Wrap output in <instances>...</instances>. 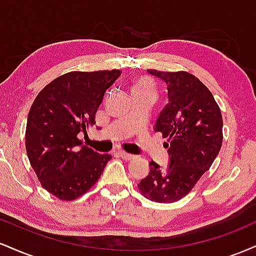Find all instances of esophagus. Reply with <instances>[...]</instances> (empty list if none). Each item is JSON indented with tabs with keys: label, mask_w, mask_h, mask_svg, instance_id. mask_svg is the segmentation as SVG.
I'll use <instances>...</instances> for the list:
<instances>
[{
	"label": "esophagus",
	"mask_w": 256,
	"mask_h": 256,
	"mask_svg": "<svg viewBox=\"0 0 256 256\" xmlns=\"http://www.w3.org/2000/svg\"><path fill=\"white\" fill-rule=\"evenodd\" d=\"M118 154H119V156L120 158H124V160H132V158H134V156L132 154H128V152H124V150H119L118 152Z\"/></svg>",
	"instance_id": "esophagus-1"
}]
</instances>
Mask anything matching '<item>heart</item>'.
I'll list each match as a JSON object with an SVG mask.
<instances>
[{"instance_id":"obj_1","label":"heart","mask_w":256,"mask_h":256,"mask_svg":"<svg viewBox=\"0 0 256 256\" xmlns=\"http://www.w3.org/2000/svg\"><path fill=\"white\" fill-rule=\"evenodd\" d=\"M155 86L152 80L149 77L142 76L138 77L132 85V92H152L154 94Z\"/></svg>"}]
</instances>
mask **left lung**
Masks as SVG:
<instances>
[{"label":"left lung","mask_w":256,"mask_h":256,"mask_svg":"<svg viewBox=\"0 0 256 256\" xmlns=\"http://www.w3.org/2000/svg\"><path fill=\"white\" fill-rule=\"evenodd\" d=\"M167 84L168 104L155 124L171 155L167 168L150 161V172L138 184L146 198L171 204L183 198L210 168L222 143V116L208 88L189 72L148 70Z\"/></svg>","instance_id":"obj_1"}]
</instances>
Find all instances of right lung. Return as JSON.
I'll return each instance as SVG.
<instances>
[{"label":"right lung","mask_w":256,"mask_h":256,"mask_svg":"<svg viewBox=\"0 0 256 256\" xmlns=\"http://www.w3.org/2000/svg\"><path fill=\"white\" fill-rule=\"evenodd\" d=\"M120 74V70L64 73L46 85L31 106L28 158L42 186L61 201L89 192L112 158L82 146L78 134L95 124L106 90Z\"/></svg>","instance_id":"1"}]
</instances>
